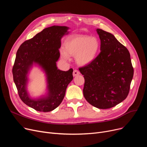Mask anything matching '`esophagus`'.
<instances>
[{"mask_svg": "<svg viewBox=\"0 0 147 147\" xmlns=\"http://www.w3.org/2000/svg\"><path fill=\"white\" fill-rule=\"evenodd\" d=\"M79 74H80V72H79V71L78 70V69H74V70L73 71V75L74 77L78 76V75H79Z\"/></svg>", "mask_w": 147, "mask_h": 147, "instance_id": "esophagus-1", "label": "esophagus"}]
</instances>
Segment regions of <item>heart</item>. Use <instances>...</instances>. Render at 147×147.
Returning a JSON list of instances; mask_svg holds the SVG:
<instances>
[{
	"mask_svg": "<svg viewBox=\"0 0 147 147\" xmlns=\"http://www.w3.org/2000/svg\"><path fill=\"white\" fill-rule=\"evenodd\" d=\"M100 51L101 43L98 38L86 34H73L67 38L64 49L61 50V56L64 60H69V55L75 56L77 63L86 65L97 58Z\"/></svg>",
	"mask_w": 147,
	"mask_h": 147,
	"instance_id": "1",
	"label": "heart"
}]
</instances>
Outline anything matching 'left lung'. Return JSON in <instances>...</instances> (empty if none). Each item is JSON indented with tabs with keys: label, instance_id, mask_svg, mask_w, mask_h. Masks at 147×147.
Instances as JSON below:
<instances>
[{
	"label": "left lung",
	"instance_id": "8db88e82",
	"mask_svg": "<svg viewBox=\"0 0 147 147\" xmlns=\"http://www.w3.org/2000/svg\"><path fill=\"white\" fill-rule=\"evenodd\" d=\"M101 52L92 63L79 68L84 79V97L99 109H110L129 94L134 68L127 49L110 33L97 28Z\"/></svg>",
	"mask_w": 147,
	"mask_h": 147
}]
</instances>
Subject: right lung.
Listing matches in <instances>:
<instances>
[{
	"label": "right lung",
	"instance_id": "add662e5",
	"mask_svg": "<svg viewBox=\"0 0 147 147\" xmlns=\"http://www.w3.org/2000/svg\"><path fill=\"white\" fill-rule=\"evenodd\" d=\"M68 27L58 26L46 28L22 43L17 52L12 68L14 83L22 102L37 111L49 112L58 107L73 79L72 68L64 71L57 66L61 38L68 34ZM33 65L45 72L47 83V94L38 98L31 97L27 91L28 75Z\"/></svg>",
	"mask_w": 147,
	"mask_h": 147
}]
</instances>
